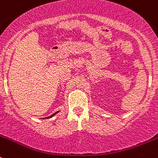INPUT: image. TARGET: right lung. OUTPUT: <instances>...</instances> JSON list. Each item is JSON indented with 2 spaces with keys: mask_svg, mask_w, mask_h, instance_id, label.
<instances>
[{
  "mask_svg": "<svg viewBox=\"0 0 158 158\" xmlns=\"http://www.w3.org/2000/svg\"><path fill=\"white\" fill-rule=\"evenodd\" d=\"M59 111H57V112H56V113H53V114H52V116H48V117H46V118H51V117H52V116H55V115H56V113H59Z\"/></svg>",
  "mask_w": 158,
  "mask_h": 158,
  "instance_id": "1",
  "label": "right lung"
}]
</instances>
